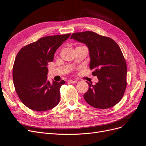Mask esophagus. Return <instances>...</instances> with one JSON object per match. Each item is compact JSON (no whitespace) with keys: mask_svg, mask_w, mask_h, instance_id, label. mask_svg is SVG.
<instances>
[{"mask_svg":"<svg viewBox=\"0 0 146 146\" xmlns=\"http://www.w3.org/2000/svg\"><path fill=\"white\" fill-rule=\"evenodd\" d=\"M68 82H69V83H77V81H75V80H68Z\"/></svg>","mask_w":146,"mask_h":146,"instance_id":"obj_1","label":"esophagus"}]
</instances>
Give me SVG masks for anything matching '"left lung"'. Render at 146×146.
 Returning <instances> with one entry per match:
<instances>
[{
  "label": "left lung",
  "instance_id": "left-lung-1",
  "mask_svg": "<svg viewBox=\"0 0 146 146\" xmlns=\"http://www.w3.org/2000/svg\"><path fill=\"white\" fill-rule=\"evenodd\" d=\"M71 38L88 46L90 69L99 81L94 85L86 82L89 89L83 95L85 101L97 109L114 106L123 98L127 86V64L118 44L92 31L75 33Z\"/></svg>",
  "mask_w": 146,
  "mask_h": 146
}]
</instances>
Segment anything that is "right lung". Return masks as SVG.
<instances>
[{
	"instance_id": "1",
	"label": "right lung",
	"mask_w": 146,
	"mask_h": 146,
	"mask_svg": "<svg viewBox=\"0 0 146 146\" xmlns=\"http://www.w3.org/2000/svg\"><path fill=\"white\" fill-rule=\"evenodd\" d=\"M70 35L42 37L23 46L17 53L13 68V83L21 101L30 109L46 111L60 102V89L65 82L50 83L47 65L53 61L56 50Z\"/></svg>"
}]
</instances>
